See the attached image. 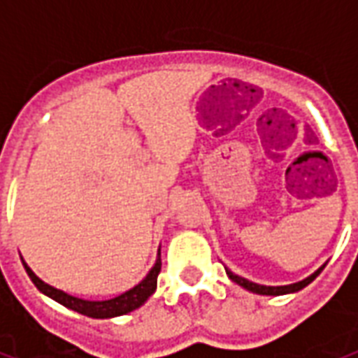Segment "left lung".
I'll use <instances>...</instances> for the list:
<instances>
[{
    "label": "left lung",
    "instance_id": "8db88e82",
    "mask_svg": "<svg viewBox=\"0 0 358 358\" xmlns=\"http://www.w3.org/2000/svg\"><path fill=\"white\" fill-rule=\"evenodd\" d=\"M320 272H322V268L316 270L315 274H310L308 278H305L303 282H297V284H292V285H278V287H272V285L253 284V282H249V280H245V278H240V276H236V274H232L230 270H228V276H230V280H232V282L240 284L241 287H245V289H249V292H253V293H259V295H284V293L299 292V289H303V287L310 284V282H313V280H315V278L318 276Z\"/></svg>",
    "mask_w": 358,
    "mask_h": 358
}]
</instances>
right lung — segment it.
Here are the masks:
<instances>
[{
  "instance_id": "add662e5",
  "label": "right lung",
  "mask_w": 358,
  "mask_h": 358,
  "mask_svg": "<svg viewBox=\"0 0 358 358\" xmlns=\"http://www.w3.org/2000/svg\"><path fill=\"white\" fill-rule=\"evenodd\" d=\"M24 264V268H27V274L30 276V280L34 282V285L40 289L42 293H45L48 297L51 299H55L57 303H61L63 307L66 308H73L76 313H80L84 316H90V318H110V316H120L126 315V313H130L134 308H138L140 305H143L145 301L153 295V292L157 289V276H159V272H161V261H157L155 266L151 268L148 276L143 282L132 287V289H128L122 295H118V297H113V299L107 301H84L78 299V297H73V295H69V293L61 292V289H55V287H51L45 282H42L40 278L36 276L32 270L28 268V264L22 261Z\"/></svg>"
}]
</instances>
